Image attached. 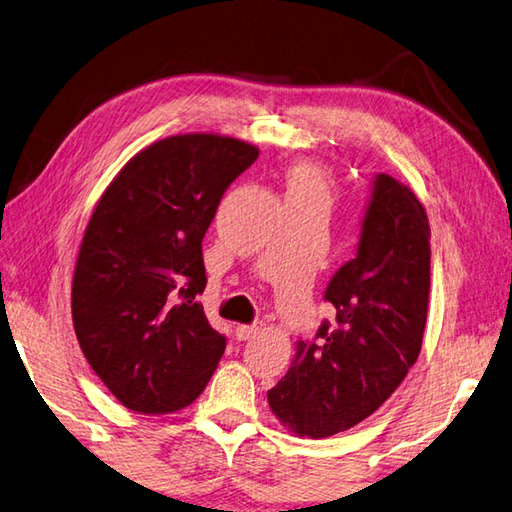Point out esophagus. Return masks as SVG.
<instances>
[{
	"instance_id": "obj_1",
	"label": "esophagus",
	"mask_w": 512,
	"mask_h": 512,
	"mask_svg": "<svg viewBox=\"0 0 512 512\" xmlns=\"http://www.w3.org/2000/svg\"><path fill=\"white\" fill-rule=\"evenodd\" d=\"M258 333V325H238L236 327V338L238 340H249Z\"/></svg>"
}]
</instances>
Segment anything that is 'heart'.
I'll return each instance as SVG.
<instances>
[{
    "instance_id": "obj_1",
    "label": "heart",
    "mask_w": 512,
    "mask_h": 512,
    "mask_svg": "<svg viewBox=\"0 0 512 512\" xmlns=\"http://www.w3.org/2000/svg\"><path fill=\"white\" fill-rule=\"evenodd\" d=\"M287 196H318L329 203V174L318 163L302 161L291 165L287 172Z\"/></svg>"
}]
</instances>
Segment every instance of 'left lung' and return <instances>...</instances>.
Wrapping results in <instances>:
<instances>
[{"label": "left lung", "instance_id": "obj_1", "mask_svg": "<svg viewBox=\"0 0 512 512\" xmlns=\"http://www.w3.org/2000/svg\"><path fill=\"white\" fill-rule=\"evenodd\" d=\"M431 227L422 203L389 174L373 181L356 258L327 285L336 322L298 342L269 409L300 437L360 424L391 398L422 349L431 289Z\"/></svg>", "mask_w": 512, "mask_h": 512}]
</instances>
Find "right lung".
<instances>
[{"mask_svg":"<svg viewBox=\"0 0 512 512\" xmlns=\"http://www.w3.org/2000/svg\"><path fill=\"white\" fill-rule=\"evenodd\" d=\"M258 148L218 134H176L123 165L83 234L72 325L88 364L130 411L192 404L225 351L201 302L203 236L225 190Z\"/></svg>","mask_w":512,"mask_h":512,"instance_id":"obj_1","label":"right lung"}]
</instances>
